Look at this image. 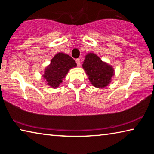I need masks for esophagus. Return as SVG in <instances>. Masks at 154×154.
<instances>
[{"instance_id": "34e87169", "label": "esophagus", "mask_w": 154, "mask_h": 154, "mask_svg": "<svg viewBox=\"0 0 154 154\" xmlns=\"http://www.w3.org/2000/svg\"><path fill=\"white\" fill-rule=\"evenodd\" d=\"M75 62H76V63H77L78 66H80V60L79 59H76V60H75Z\"/></svg>"}]
</instances>
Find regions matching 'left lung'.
<instances>
[{"instance_id": "obj_1", "label": "left lung", "mask_w": 154, "mask_h": 154, "mask_svg": "<svg viewBox=\"0 0 154 154\" xmlns=\"http://www.w3.org/2000/svg\"><path fill=\"white\" fill-rule=\"evenodd\" d=\"M82 67L90 83L98 88L107 86L115 75L113 66L103 61L94 53H88L85 55Z\"/></svg>"}]
</instances>
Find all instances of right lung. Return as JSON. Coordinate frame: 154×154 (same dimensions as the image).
Listing matches in <instances>:
<instances>
[{"mask_svg":"<svg viewBox=\"0 0 154 154\" xmlns=\"http://www.w3.org/2000/svg\"><path fill=\"white\" fill-rule=\"evenodd\" d=\"M77 66L71 56L63 52L56 54L44 70L43 79L51 88H57L66 77L70 69Z\"/></svg>","mask_w":154,"mask_h":154,"instance_id":"1","label":"right lung"}]
</instances>
